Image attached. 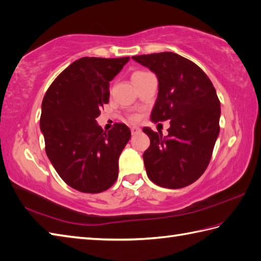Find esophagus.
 Here are the masks:
<instances>
[{
    "label": "esophagus",
    "instance_id": "esophagus-1",
    "mask_svg": "<svg viewBox=\"0 0 261 261\" xmlns=\"http://www.w3.org/2000/svg\"><path fill=\"white\" fill-rule=\"evenodd\" d=\"M130 132H132V135H135V134H138V133L141 132V128H140V127H137V126H132Z\"/></svg>",
    "mask_w": 261,
    "mask_h": 261
}]
</instances>
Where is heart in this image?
I'll return each mask as SVG.
<instances>
[{"mask_svg": "<svg viewBox=\"0 0 261 261\" xmlns=\"http://www.w3.org/2000/svg\"><path fill=\"white\" fill-rule=\"evenodd\" d=\"M146 73H148V72H147V71H143V70H138V71L133 72V74H132V80H133V79H136V78H138V77H142V76H144V74H146ZM132 119H133V120H136L135 116H133Z\"/></svg>", "mask_w": 261, "mask_h": 261, "instance_id": "heart-1", "label": "heart"}]
</instances>
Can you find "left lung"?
Instances as JSON below:
<instances>
[{"label": "left lung", "instance_id": "1", "mask_svg": "<svg viewBox=\"0 0 261 261\" xmlns=\"http://www.w3.org/2000/svg\"><path fill=\"white\" fill-rule=\"evenodd\" d=\"M132 58L159 79L150 119L171 120L166 137L143 128L150 140L143 154L147 176L162 188L188 187L206 170L219 135L221 109L217 91L198 65L179 55L160 52Z\"/></svg>", "mask_w": 261, "mask_h": 261}]
</instances>
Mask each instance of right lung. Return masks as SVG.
Here are the masks:
<instances>
[{
  "mask_svg": "<svg viewBox=\"0 0 261 261\" xmlns=\"http://www.w3.org/2000/svg\"><path fill=\"white\" fill-rule=\"evenodd\" d=\"M129 57H84L66 68L42 100L40 128L45 153L59 176L84 193L108 190L118 176V159L130 138L125 124L103 132L96 118L109 101V82Z\"/></svg>",
  "mask_w": 261,
  "mask_h": 261,
  "instance_id": "obj_1",
  "label": "right lung"
}]
</instances>
